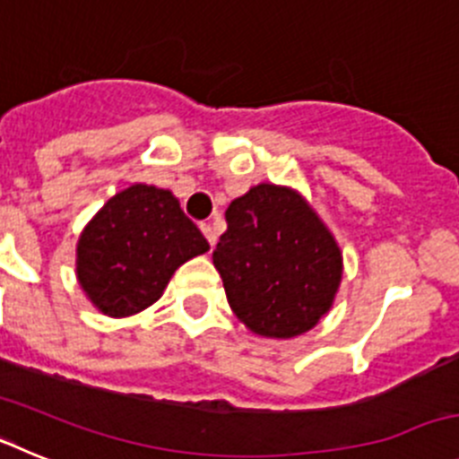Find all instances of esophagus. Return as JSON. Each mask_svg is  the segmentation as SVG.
<instances>
[{
	"mask_svg": "<svg viewBox=\"0 0 459 459\" xmlns=\"http://www.w3.org/2000/svg\"><path fill=\"white\" fill-rule=\"evenodd\" d=\"M200 227H202V232H204L206 241H209V246L213 248V246H216V230H213V225H211V222H202Z\"/></svg>",
	"mask_w": 459,
	"mask_h": 459,
	"instance_id": "1",
	"label": "esophagus"
}]
</instances>
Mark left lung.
<instances>
[{"label": "left lung", "mask_w": 459, "mask_h": 459, "mask_svg": "<svg viewBox=\"0 0 459 459\" xmlns=\"http://www.w3.org/2000/svg\"><path fill=\"white\" fill-rule=\"evenodd\" d=\"M213 266L227 301L250 331L294 338L326 315L342 278V255L301 195L259 184L225 211Z\"/></svg>", "instance_id": "obj_1"}]
</instances>
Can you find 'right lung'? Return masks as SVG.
I'll return each instance as SVG.
<instances>
[{
    "label": "right lung",
    "instance_id": "1",
    "mask_svg": "<svg viewBox=\"0 0 459 459\" xmlns=\"http://www.w3.org/2000/svg\"><path fill=\"white\" fill-rule=\"evenodd\" d=\"M209 243L169 190L135 184L84 227L78 280L109 317H128L160 299L169 278Z\"/></svg>",
    "mask_w": 459,
    "mask_h": 459
}]
</instances>
